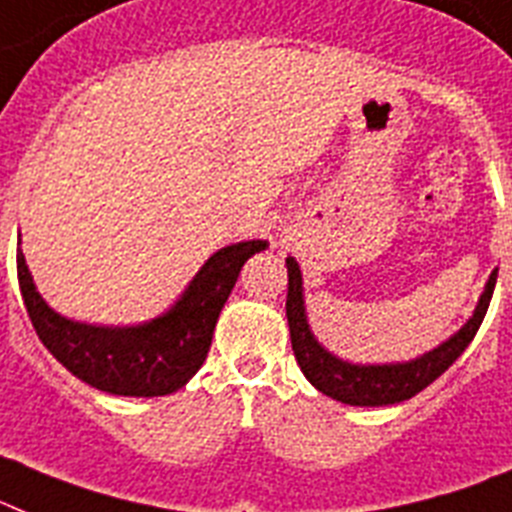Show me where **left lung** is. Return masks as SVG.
Listing matches in <instances>:
<instances>
[{
  "label": "left lung",
  "instance_id": "obj_1",
  "mask_svg": "<svg viewBox=\"0 0 512 512\" xmlns=\"http://www.w3.org/2000/svg\"><path fill=\"white\" fill-rule=\"evenodd\" d=\"M289 268V294H286V317H289L291 349H294L296 364L302 367L304 377L315 385L320 393L330 395L333 401L349 403V406H390L414 398L419 390L437 380V377L466 351V346L474 341L476 330L487 315L489 299L495 291L497 270H492L484 294L479 296L474 315L468 317L455 336L440 343L437 349L416 356L411 362L393 364H351L346 359H338L330 354L325 346L309 330L307 309H304V289L302 270L294 257H286Z\"/></svg>",
  "mask_w": 512,
  "mask_h": 512
}]
</instances>
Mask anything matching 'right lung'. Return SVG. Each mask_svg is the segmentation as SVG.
Returning <instances> with one entry per match:
<instances>
[{
  "mask_svg": "<svg viewBox=\"0 0 512 512\" xmlns=\"http://www.w3.org/2000/svg\"><path fill=\"white\" fill-rule=\"evenodd\" d=\"M265 247L268 242L252 239L218 249L169 312L130 328L88 325L54 312L36 291L23 249H17V281L38 338L72 375L103 393L153 398L184 388L203 367L239 270Z\"/></svg>",
  "mask_w": 512,
  "mask_h": 512,
  "instance_id": "obj_1",
  "label": "right lung"
}]
</instances>
